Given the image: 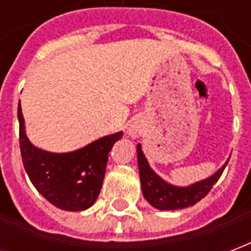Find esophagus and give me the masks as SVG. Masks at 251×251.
Returning <instances> with one entry per match:
<instances>
[{
  "instance_id": "esophagus-1",
  "label": "esophagus",
  "mask_w": 251,
  "mask_h": 251,
  "mask_svg": "<svg viewBox=\"0 0 251 251\" xmlns=\"http://www.w3.org/2000/svg\"><path fill=\"white\" fill-rule=\"evenodd\" d=\"M140 133H141V125L134 122V124L129 127V134H130L131 137H138L140 136Z\"/></svg>"
}]
</instances>
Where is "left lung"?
Wrapping results in <instances>:
<instances>
[{
    "instance_id": "left-lung-1",
    "label": "left lung",
    "mask_w": 251,
    "mask_h": 251,
    "mask_svg": "<svg viewBox=\"0 0 251 251\" xmlns=\"http://www.w3.org/2000/svg\"><path fill=\"white\" fill-rule=\"evenodd\" d=\"M137 153H138V168H140L142 194L145 199L158 210H180L196 204L212 189V185L219 180L227 165L225 164L223 168L219 169L210 179L199 181L191 187L179 188L165 183L161 177H158L153 172L142 153L141 145L137 147Z\"/></svg>"
}]
</instances>
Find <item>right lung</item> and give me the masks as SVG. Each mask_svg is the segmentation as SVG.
I'll use <instances>...</instances> for the list:
<instances>
[{"mask_svg": "<svg viewBox=\"0 0 251 251\" xmlns=\"http://www.w3.org/2000/svg\"><path fill=\"white\" fill-rule=\"evenodd\" d=\"M20 151L23 164L35 188L57 208L83 211L98 198L109 153L122 133L111 134L70 153H50L35 148L25 136L19 102Z\"/></svg>", "mask_w": 251, "mask_h": 251, "instance_id": "obj_1", "label": "right lung"}]
</instances>
